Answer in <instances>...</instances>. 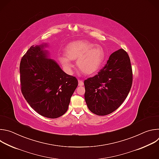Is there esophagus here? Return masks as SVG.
<instances>
[{
	"instance_id": "obj_1",
	"label": "esophagus",
	"mask_w": 159,
	"mask_h": 159,
	"mask_svg": "<svg viewBox=\"0 0 159 159\" xmlns=\"http://www.w3.org/2000/svg\"><path fill=\"white\" fill-rule=\"evenodd\" d=\"M79 86H82V85H84V82H83L82 80H79Z\"/></svg>"
}]
</instances>
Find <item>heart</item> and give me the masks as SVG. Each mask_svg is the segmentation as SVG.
I'll return each instance as SVG.
<instances>
[{"instance_id":"b5f03b06","label":"heart","mask_w":159,"mask_h":159,"mask_svg":"<svg viewBox=\"0 0 159 159\" xmlns=\"http://www.w3.org/2000/svg\"><path fill=\"white\" fill-rule=\"evenodd\" d=\"M65 55L58 60L66 70L73 66L72 60H77L78 69L86 75L95 74L101 68L105 59V52L100 45L87 40L73 41L66 45Z\"/></svg>"}]
</instances>
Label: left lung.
<instances>
[{
  "label": "left lung",
  "mask_w": 159,
  "mask_h": 159,
  "mask_svg": "<svg viewBox=\"0 0 159 159\" xmlns=\"http://www.w3.org/2000/svg\"><path fill=\"white\" fill-rule=\"evenodd\" d=\"M132 82L128 53L121 48L113 52L97 75L84 80V97L89 109L99 116L115 111L128 96Z\"/></svg>",
  "instance_id": "obj_1"
}]
</instances>
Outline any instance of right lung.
Returning a JSON list of instances; mask_svg holds the SVG:
<instances>
[{
	"label": "right lung",
	"instance_id": "add662e5",
	"mask_svg": "<svg viewBox=\"0 0 159 159\" xmlns=\"http://www.w3.org/2000/svg\"><path fill=\"white\" fill-rule=\"evenodd\" d=\"M46 47L47 43L33 45L22 57L20 89L28 103L38 114L57 118L66 112L78 80L48 58Z\"/></svg>",
	"mask_w": 159,
	"mask_h": 159
}]
</instances>
